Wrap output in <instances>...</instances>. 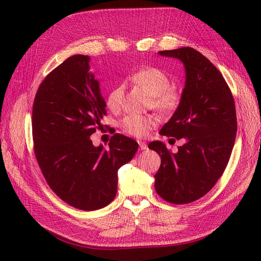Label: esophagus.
Returning <instances> with one entry per match:
<instances>
[{"label":"esophagus","instance_id":"esophagus-1","mask_svg":"<svg viewBox=\"0 0 261 261\" xmlns=\"http://www.w3.org/2000/svg\"><path fill=\"white\" fill-rule=\"evenodd\" d=\"M138 145H139L140 150H146L147 149V144L144 143V141H138Z\"/></svg>","mask_w":261,"mask_h":261}]
</instances>
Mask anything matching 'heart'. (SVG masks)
Here are the masks:
<instances>
[{"label": "heart", "mask_w": 261, "mask_h": 261, "mask_svg": "<svg viewBox=\"0 0 261 261\" xmlns=\"http://www.w3.org/2000/svg\"><path fill=\"white\" fill-rule=\"evenodd\" d=\"M129 80L145 88L150 93V105L158 112L169 115L175 112L181 101V92L176 87L171 86L169 75L159 67L150 66L141 68L130 75ZM125 94V86L120 84L109 91L107 106L111 110L122 107ZM156 124L155 118L148 115L129 114L125 116L120 125L123 132L141 138L147 136Z\"/></svg>", "instance_id": "b5f03b06"}]
</instances>
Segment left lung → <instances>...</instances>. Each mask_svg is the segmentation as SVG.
Here are the masks:
<instances>
[{"label": "left lung", "instance_id": "obj_1", "mask_svg": "<svg viewBox=\"0 0 261 261\" xmlns=\"http://www.w3.org/2000/svg\"><path fill=\"white\" fill-rule=\"evenodd\" d=\"M159 54L178 59L186 73L180 105L160 135L185 144L176 153L159 140L148 145L161 158L154 188L164 200L184 204L201 198L223 174L238 130L235 103L222 74L200 52L185 46Z\"/></svg>", "mask_w": 261, "mask_h": 261}]
</instances>
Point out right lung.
Listing matches in <instances>:
<instances>
[{"label": "right lung", "instance_id": "right-lung-1", "mask_svg": "<svg viewBox=\"0 0 261 261\" xmlns=\"http://www.w3.org/2000/svg\"><path fill=\"white\" fill-rule=\"evenodd\" d=\"M90 58L73 55L54 68L38 88L33 107L34 149L50 188L70 206L92 211L111 202L117 171L138 150L121 134L109 148L94 147L90 136L107 114Z\"/></svg>", "mask_w": 261, "mask_h": 261}]
</instances>
